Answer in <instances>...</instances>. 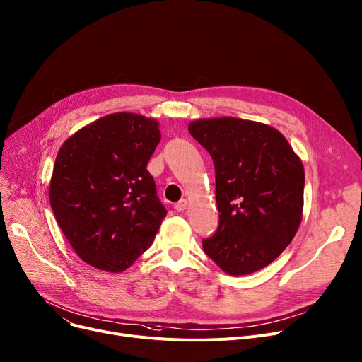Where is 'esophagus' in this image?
Listing matches in <instances>:
<instances>
[{
	"label": "esophagus",
	"instance_id": "34e87169",
	"mask_svg": "<svg viewBox=\"0 0 362 362\" xmlns=\"http://www.w3.org/2000/svg\"><path fill=\"white\" fill-rule=\"evenodd\" d=\"M186 208H187V201H186V199H182V201H179V202L175 205V209H176L177 212H183Z\"/></svg>",
	"mask_w": 362,
	"mask_h": 362
}]
</instances>
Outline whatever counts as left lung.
<instances>
[{
    "instance_id": "obj_1",
    "label": "left lung",
    "mask_w": 362,
    "mask_h": 362,
    "mask_svg": "<svg viewBox=\"0 0 362 362\" xmlns=\"http://www.w3.org/2000/svg\"><path fill=\"white\" fill-rule=\"evenodd\" d=\"M190 135L215 167L216 233L205 253L223 272L242 276L272 263L303 220L304 167L274 127L231 116L192 120Z\"/></svg>"
}]
</instances>
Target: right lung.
Masks as SVG:
<instances>
[{
    "mask_svg": "<svg viewBox=\"0 0 362 362\" xmlns=\"http://www.w3.org/2000/svg\"><path fill=\"white\" fill-rule=\"evenodd\" d=\"M158 127L138 113H110L72 134L57 154L49 182L55 220L95 269H128L165 218L147 170L161 139Z\"/></svg>",
    "mask_w": 362,
    "mask_h": 362,
    "instance_id": "obj_1",
    "label": "right lung"
}]
</instances>
